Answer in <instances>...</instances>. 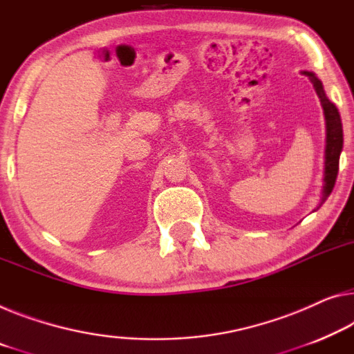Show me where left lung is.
Listing matches in <instances>:
<instances>
[{
  "label": "left lung",
  "mask_w": 354,
  "mask_h": 354,
  "mask_svg": "<svg viewBox=\"0 0 354 354\" xmlns=\"http://www.w3.org/2000/svg\"><path fill=\"white\" fill-rule=\"evenodd\" d=\"M304 74L308 75L310 82H312L315 86V91H317L319 101H322V106L324 111V120H326L324 185H323L322 203H319V205L317 207L319 209L334 189L337 172H339L340 153H342V149H344V129H342L340 113L337 111L335 104H333V102L328 100V96H326L322 80H319L313 73H308V71H304Z\"/></svg>",
  "instance_id": "left-lung-1"
}]
</instances>
